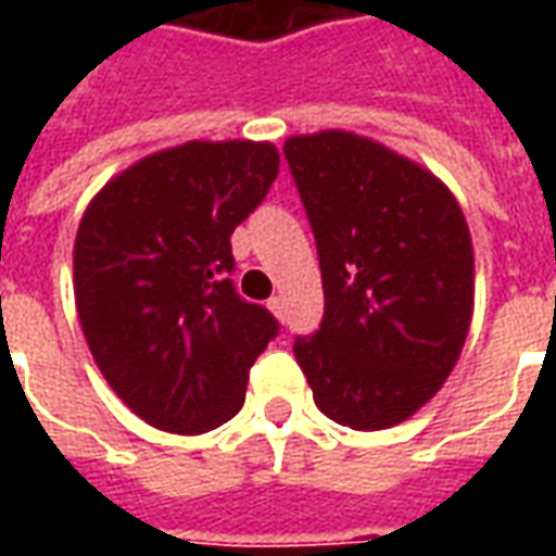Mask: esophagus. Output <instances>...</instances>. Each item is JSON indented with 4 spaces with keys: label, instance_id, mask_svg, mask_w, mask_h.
<instances>
[{
    "label": "esophagus",
    "instance_id": "34e87169",
    "mask_svg": "<svg viewBox=\"0 0 556 556\" xmlns=\"http://www.w3.org/2000/svg\"><path fill=\"white\" fill-rule=\"evenodd\" d=\"M267 309L277 315V318H286V301H282V298H270V301H267Z\"/></svg>",
    "mask_w": 556,
    "mask_h": 556
}]
</instances>
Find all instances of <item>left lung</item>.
Masks as SVG:
<instances>
[{"mask_svg":"<svg viewBox=\"0 0 556 556\" xmlns=\"http://www.w3.org/2000/svg\"><path fill=\"white\" fill-rule=\"evenodd\" d=\"M313 223L325 321L294 342L321 414L357 431L414 417L450 378L473 318V243L450 187L378 139H286Z\"/></svg>","mask_w":556,"mask_h":556,"instance_id":"1","label":"left lung"}]
</instances>
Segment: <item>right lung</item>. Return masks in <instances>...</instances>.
Returning a JSON list of instances; mask_svg holds the SVG:
<instances>
[{
  "label": "right lung",
  "instance_id": "obj_1",
  "mask_svg": "<svg viewBox=\"0 0 556 556\" xmlns=\"http://www.w3.org/2000/svg\"><path fill=\"white\" fill-rule=\"evenodd\" d=\"M277 172L274 142L190 139L113 175L79 219L83 337L115 396L154 429L202 434L241 410L277 321L226 279L229 238Z\"/></svg>",
  "mask_w": 556,
  "mask_h": 556
}]
</instances>
